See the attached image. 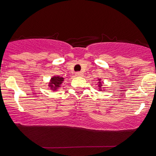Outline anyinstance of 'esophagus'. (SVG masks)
Wrapping results in <instances>:
<instances>
[{
  "instance_id": "esophagus-1",
  "label": "esophagus",
  "mask_w": 156,
  "mask_h": 156,
  "mask_svg": "<svg viewBox=\"0 0 156 156\" xmlns=\"http://www.w3.org/2000/svg\"><path fill=\"white\" fill-rule=\"evenodd\" d=\"M83 75V73L82 72H77L76 73V76H82Z\"/></svg>"
}]
</instances>
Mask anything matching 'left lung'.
<instances>
[{
  "label": "left lung",
  "instance_id": "left-lung-1",
  "mask_svg": "<svg viewBox=\"0 0 156 156\" xmlns=\"http://www.w3.org/2000/svg\"><path fill=\"white\" fill-rule=\"evenodd\" d=\"M98 83H97V85H98V90L99 91H104L105 90V87H103V86L104 85V83H103V81H102V79L101 78H98Z\"/></svg>",
  "mask_w": 156,
  "mask_h": 156
}]
</instances>
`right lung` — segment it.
Listing matches in <instances>:
<instances>
[{"label":"right lung","mask_w":156,"mask_h":156,"mask_svg":"<svg viewBox=\"0 0 156 156\" xmlns=\"http://www.w3.org/2000/svg\"><path fill=\"white\" fill-rule=\"evenodd\" d=\"M64 81V78L63 77L59 76H53L48 82V87L53 92H56L62 87V83Z\"/></svg>","instance_id":"add662e5"}]
</instances>
